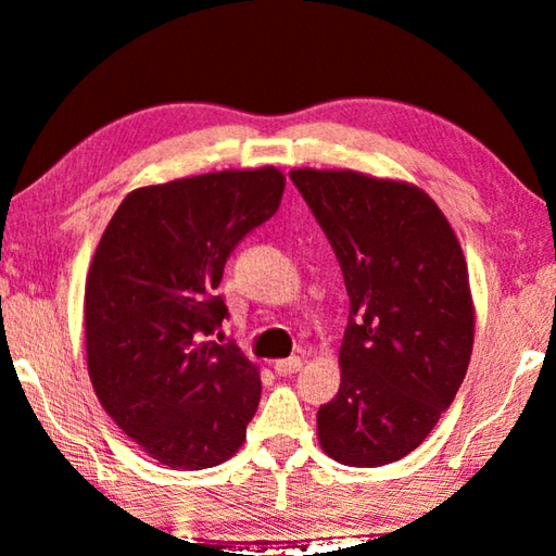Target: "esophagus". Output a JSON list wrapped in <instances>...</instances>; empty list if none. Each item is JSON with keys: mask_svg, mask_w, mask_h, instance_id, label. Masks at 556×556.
<instances>
[{"mask_svg": "<svg viewBox=\"0 0 556 556\" xmlns=\"http://www.w3.org/2000/svg\"><path fill=\"white\" fill-rule=\"evenodd\" d=\"M301 365H304V361H301L299 355L281 357V361H275V372L277 375H294L301 370Z\"/></svg>", "mask_w": 556, "mask_h": 556, "instance_id": "34e87169", "label": "esophagus"}]
</instances>
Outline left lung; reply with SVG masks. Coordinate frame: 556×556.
Returning <instances> with one entry per match:
<instances>
[{"label":"left lung","mask_w":556,"mask_h":556,"mask_svg":"<svg viewBox=\"0 0 556 556\" xmlns=\"http://www.w3.org/2000/svg\"><path fill=\"white\" fill-rule=\"evenodd\" d=\"M341 262L351 321L341 390L316 414L318 444L343 466L378 468L437 427L473 351L464 250L419 186L353 168H291Z\"/></svg>","instance_id":"obj_1"}]
</instances>
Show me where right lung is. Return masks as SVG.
Instances as JSON below:
<instances>
[{"label":"right lung","instance_id":"right-lung-1","mask_svg":"<svg viewBox=\"0 0 556 556\" xmlns=\"http://www.w3.org/2000/svg\"><path fill=\"white\" fill-rule=\"evenodd\" d=\"M285 186L275 166L139 186L98 242L83 299L92 390L162 466L213 468L248 437L260 368L205 336L228 316L215 294L225 260L277 213Z\"/></svg>","mask_w":556,"mask_h":556}]
</instances>
